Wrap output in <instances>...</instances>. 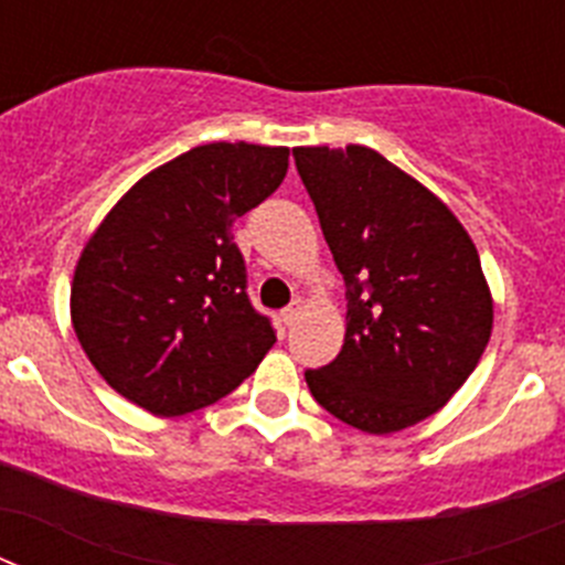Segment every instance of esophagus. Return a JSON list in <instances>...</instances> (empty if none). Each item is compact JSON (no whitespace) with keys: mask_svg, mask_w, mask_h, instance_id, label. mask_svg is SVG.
<instances>
[{"mask_svg":"<svg viewBox=\"0 0 565 565\" xmlns=\"http://www.w3.org/2000/svg\"><path fill=\"white\" fill-rule=\"evenodd\" d=\"M299 313H302V306H299V302H291V306L282 308V311H279V319H282L286 326H294V322H297Z\"/></svg>","mask_w":565,"mask_h":565,"instance_id":"34e87169","label":"esophagus"}]
</instances>
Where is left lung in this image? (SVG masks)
<instances>
[{"label": "left lung", "instance_id": "left-lung-1", "mask_svg": "<svg viewBox=\"0 0 565 565\" xmlns=\"http://www.w3.org/2000/svg\"><path fill=\"white\" fill-rule=\"evenodd\" d=\"M344 279L339 356L306 371L339 422L387 436L450 402L492 331L476 246L430 189L367 147L294 149Z\"/></svg>", "mask_w": 565, "mask_h": 565}]
</instances>
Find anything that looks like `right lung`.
Returning <instances> with one entry per match:
<instances>
[{
  "instance_id": "add662e5",
  "label": "right lung",
  "mask_w": 565,
  "mask_h": 565,
  "mask_svg": "<svg viewBox=\"0 0 565 565\" xmlns=\"http://www.w3.org/2000/svg\"><path fill=\"white\" fill-rule=\"evenodd\" d=\"M286 147L206 143L135 183L84 246L73 328L113 391L154 416L228 396L277 342L232 226L282 183Z\"/></svg>"
}]
</instances>
